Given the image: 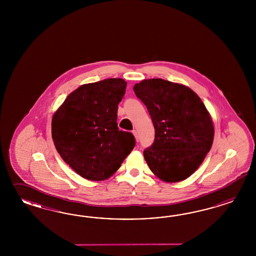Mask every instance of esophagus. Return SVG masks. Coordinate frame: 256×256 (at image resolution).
I'll return each mask as SVG.
<instances>
[{
    "label": "esophagus",
    "instance_id": "1",
    "mask_svg": "<svg viewBox=\"0 0 256 256\" xmlns=\"http://www.w3.org/2000/svg\"><path fill=\"white\" fill-rule=\"evenodd\" d=\"M132 133H133V135H134V137H135V140H136V142H139V134H138V132H137V130H133V132H132Z\"/></svg>",
    "mask_w": 256,
    "mask_h": 256
}]
</instances>
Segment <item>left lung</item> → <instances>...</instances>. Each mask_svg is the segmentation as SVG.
I'll use <instances>...</instances> for the list:
<instances>
[{"mask_svg": "<svg viewBox=\"0 0 256 256\" xmlns=\"http://www.w3.org/2000/svg\"><path fill=\"white\" fill-rule=\"evenodd\" d=\"M133 90L155 128V140L144 151L150 170L169 183L188 178L204 162L214 139L204 104L190 88L162 78L144 80Z\"/></svg>", "mask_w": 256, "mask_h": 256, "instance_id": "left-lung-1", "label": "left lung"}]
</instances>
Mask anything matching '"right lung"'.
Returning a JSON list of instances; mask_svg holds the SVG:
<instances>
[{"instance_id": "1", "label": "right lung", "mask_w": 256, "mask_h": 256, "mask_svg": "<svg viewBox=\"0 0 256 256\" xmlns=\"http://www.w3.org/2000/svg\"><path fill=\"white\" fill-rule=\"evenodd\" d=\"M123 78L80 86L55 112L52 136L64 162L82 176L105 180L135 146L132 132L118 130L117 108L126 93Z\"/></svg>"}]
</instances>
